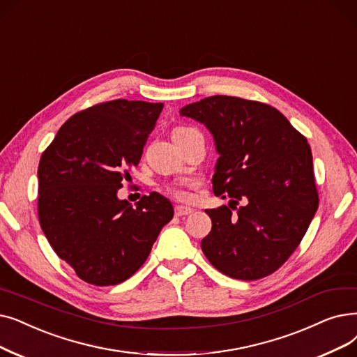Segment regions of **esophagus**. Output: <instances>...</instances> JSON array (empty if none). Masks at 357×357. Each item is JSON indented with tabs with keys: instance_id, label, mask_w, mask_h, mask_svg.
Masks as SVG:
<instances>
[{
	"instance_id": "obj_1",
	"label": "esophagus",
	"mask_w": 357,
	"mask_h": 357,
	"mask_svg": "<svg viewBox=\"0 0 357 357\" xmlns=\"http://www.w3.org/2000/svg\"><path fill=\"white\" fill-rule=\"evenodd\" d=\"M191 213H192V210L188 208V207H183V206H176V207H175V215H178V217L188 215V214H191Z\"/></svg>"
}]
</instances>
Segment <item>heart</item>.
<instances>
[{"instance_id":"b5f03b06","label":"heart","mask_w":357,"mask_h":357,"mask_svg":"<svg viewBox=\"0 0 357 357\" xmlns=\"http://www.w3.org/2000/svg\"><path fill=\"white\" fill-rule=\"evenodd\" d=\"M176 130H187V128H176ZM170 192H172V195L176 197V198H185V194L181 192V191H178V190H172Z\"/></svg>"}]
</instances>
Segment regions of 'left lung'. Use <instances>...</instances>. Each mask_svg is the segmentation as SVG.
I'll return each instance as SVG.
<instances>
[{"mask_svg":"<svg viewBox=\"0 0 357 357\" xmlns=\"http://www.w3.org/2000/svg\"><path fill=\"white\" fill-rule=\"evenodd\" d=\"M203 122L220 158L213 175L229 207L206 210L207 259L238 280H258L280 268L303 239L318 208L312 151L275 107L235 96H210L179 111ZM242 199L244 206H234ZM231 209H236L234 213Z\"/></svg>","mask_w":357,"mask_h":357,"instance_id":"8db88e82","label":"left lung"}]
</instances>
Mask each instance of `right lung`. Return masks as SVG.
Segmentation results:
<instances>
[{
  "label": "right lung",
  "instance_id": "add662e5",
  "mask_svg": "<svg viewBox=\"0 0 357 357\" xmlns=\"http://www.w3.org/2000/svg\"><path fill=\"white\" fill-rule=\"evenodd\" d=\"M163 103L116 99L74 114L42 153L38 215L56 255L83 282L114 286L140 268L174 207L158 192L118 199Z\"/></svg>",
  "mask_w": 357,
  "mask_h": 357
}]
</instances>
